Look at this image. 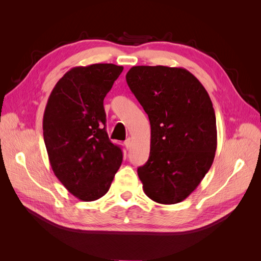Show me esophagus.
Instances as JSON below:
<instances>
[{
	"label": "esophagus",
	"instance_id": "1",
	"mask_svg": "<svg viewBox=\"0 0 261 261\" xmlns=\"http://www.w3.org/2000/svg\"><path fill=\"white\" fill-rule=\"evenodd\" d=\"M132 143H133L132 138H127V139H126V140H125V146H126V148L129 149V148L132 147Z\"/></svg>",
	"mask_w": 261,
	"mask_h": 261
}]
</instances>
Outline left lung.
<instances>
[{
	"instance_id": "1",
	"label": "left lung",
	"mask_w": 261,
	"mask_h": 261,
	"mask_svg": "<svg viewBox=\"0 0 261 261\" xmlns=\"http://www.w3.org/2000/svg\"><path fill=\"white\" fill-rule=\"evenodd\" d=\"M126 82L151 127L149 159L137 170L144 192L158 203L183 201L215 159L217 123L209 94L181 67L133 66Z\"/></svg>"
}]
</instances>
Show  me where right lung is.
I'll return each mask as SVG.
<instances>
[{
	"instance_id": "obj_1",
	"label": "right lung",
	"mask_w": 261,
	"mask_h": 261,
	"mask_svg": "<svg viewBox=\"0 0 261 261\" xmlns=\"http://www.w3.org/2000/svg\"><path fill=\"white\" fill-rule=\"evenodd\" d=\"M123 72L115 64L69 69L54 86L43 114V138L55 176L83 201L105 196L123 153L106 130L103 100Z\"/></svg>"
}]
</instances>
